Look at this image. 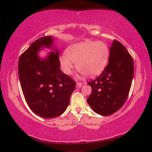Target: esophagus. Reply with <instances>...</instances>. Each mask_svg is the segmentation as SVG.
I'll return each mask as SVG.
<instances>
[{
  "mask_svg": "<svg viewBox=\"0 0 152 152\" xmlns=\"http://www.w3.org/2000/svg\"><path fill=\"white\" fill-rule=\"evenodd\" d=\"M82 84L81 83V82H77V85H76L77 87H78V88H80V87H82Z\"/></svg>",
  "mask_w": 152,
  "mask_h": 152,
  "instance_id": "obj_1",
  "label": "esophagus"
}]
</instances>
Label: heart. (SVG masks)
Listing matches in <instances>:
<instances>
[{
    "instance_id": "b5f03b06",
    "label": "heart",
    "mask_w": 152,
    "mask_h": 152,
    "mask_svg": "<svg viewBox=\"0 0 152 152\" xmlns=\"http://www.w3.org/2000/svg\"><path fill=\"white\" fill-rule=\"evenodd\" d=\"M108 56L109 50L104 42L86 40L71 46L67 54H62L59 62L65 74H70L75 63L79 71L95 76L103 70Z\"/></svg>"
}]
</instances>
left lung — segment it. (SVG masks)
Listing matches in <instances>:
<instances>
[{
  "label": "left lung",
  "mask_w": 152,
  "mask_h": 152,
  "mask_svg": "<svg viewBox=\"0 0 152 152\" xmlns=\"http://www.w3.org/2000/svg\"><path fill=\"white\" fill-rule=\"evenodd\" d=\"M134 75V63L126 48L113 40L108 64L99 77L88 84L92 88L87 102L93 111L103 116L116 112L125 103Z\"/></svg>",
  "instance_id": "1"
}]
</instances>
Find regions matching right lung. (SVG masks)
Returning <instances> with one entry per match:
<instances>
[{"label":"right lung","mask_w":152,"mask_h":152,"mask_svg":"<svg viewBox=\"0 0 152 152\" xmlns=\"http://www.w3.org/2000/svg\"><path fill=\"white\" fill-rule=\"evenodd\" d=\"M54 39L45 36L35 40L23 53L18 61V76L25 99L37 115L51 118L65 112L75 82L61 70L59 50ZM42 47L53 48L45 58L39 57Z\"/></svg>","instance_id":"1"}]
</instances>
